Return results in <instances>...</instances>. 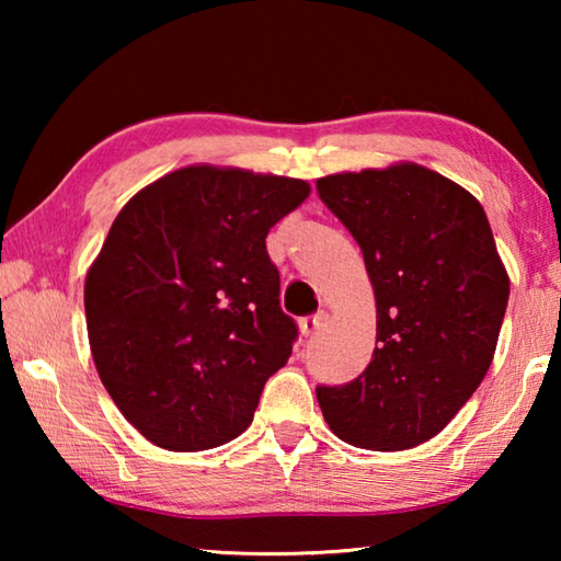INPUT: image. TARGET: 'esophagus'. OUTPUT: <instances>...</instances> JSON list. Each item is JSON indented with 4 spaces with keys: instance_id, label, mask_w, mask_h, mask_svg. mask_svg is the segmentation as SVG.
<instances>
[{
    "instance_id": "obj_1",
    "label": "esophagus",
    "mask_w": 561,
    "mask_h": 561,
    "mask_svg": "<svg viewBox=\"0 0 561 561\" xmlns=\"http://www.w3.org/2000/svg\"><path fill=\"white\" fill-rule=\"evenodd\" d=\"M327 319H329L327 311H319V314H314V317H304V319H299L301 336H314L317 331L327 324Z\"/></svg>"
}]
</instances>
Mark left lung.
<instances>
[{
    "label": "left lung",
    "mask_w": 561,
    "mask_h": 561,
    "mask_svg": "<svg viewBox=\"0 0 561 561\" xmlns=\"http://www.w3.org/2000/svg\"><path fill=\"white\" fill-rule=\"evenodd\" d=\"M354 234L376 297V348L346 386H319L344 443L408 450L438 435L495 356L510 277L468 190L417 163L317 180Z\"/></svg>",
    "instance_id": "8db88e82"
}]
</instances>
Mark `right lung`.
Wrapping results in <instances>:
<instances>
[{"label":"right lung","instance_id":"obj_1","mask_svg":"<svg viewBox=\"0 0 561 561\" xmlns=\"http://www.w3.org/2000/svg\"><path fill=\"white\" fill-rule=\"evenodd\" d=\"M307 180L187 165L123 205L83 287L91 356L113 403L158 448H217L250 428L297 324L267 234Z\"/></svg>","mask_w":561,"mask_h":561}]
</instances>
